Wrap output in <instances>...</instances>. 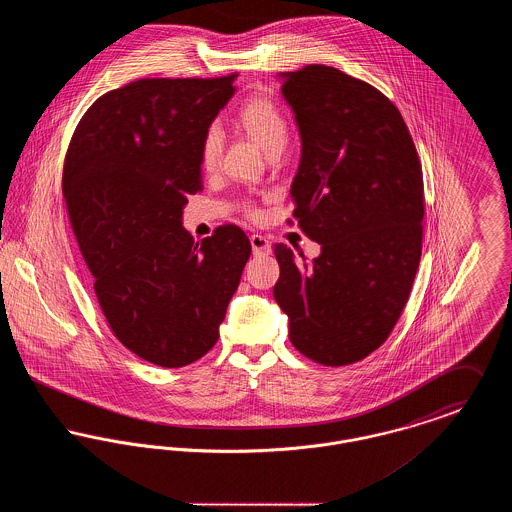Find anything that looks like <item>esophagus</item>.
Here are the masks:
<instances>
[{"instance_id":"1","label":"esophagus","mask_w":512,"mask_h":512,"mask_svg":"<svg viewBox=\"0 0 512 512\" xmlns=\"http://www.w3.org/2000/svg\"><path fill=\"white\" fill-rule=\"evenodd\" d=\"M251 242V249H253V255H268L270 253V242H268L265 236L261 234H253L249 238Z\"/></svg>"}]
</instances>
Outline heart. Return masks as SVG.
<instances>
[{"label": "heart", "instance_id": "1", "mask_svg": "<svg viewBox=\"0 0 512 512\" xmlns=\"http://www.w3.org/2000/svg\"><path fill=\"white\" fill-rule=\"evenodd\" d=\"M238 119L245 130L270 153L282 151L288 144L290 126L282 109L267 98H251L245 101L238 111ZM224 146V134L219 122H211L201 136L199 159L205 171H215L219 165ZM253 213V211H251Z\"/></svg>", "mask_w": 512, "mask_h": 512}]
</instances>
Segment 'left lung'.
<instances>
[{"label":"left lung","instance_id":"8db88e82","mask_svg":"<svg viewBox=\"0 0 512 512\" xmlns=\"http://www.w3.org/2000/svg\"><path fill=\"white\" fill-rule=\"evenodd\" d=\"M301 134L293 217L320 255L274 245V299L318 365L357 363L401 317L422 253L424 182L409 128L380 90L326 65L282 73Z\"/></svg>","mask_w":512,"mask_h":512}]
</instances>
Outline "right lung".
<instances>
[{
    "mask_svg": "<svg viewBox=\"0 0 512 512\" xmlns=\"http://www.w3.org/2000/svg\"><path fill=\"white\" fill-rule=\"evenodd\" d=\"M238 74L142 78L96 99L74 130L63 195L105 320L126 349L165 368L192 365L219 340L251 244L219 226L182 228L201 190L203 130Z\"/></svg>",
    "mask_w": 512,
    "mask_h": 512,
    "instance_id": "1",
    "label": "right lung"
}]
</instances>
